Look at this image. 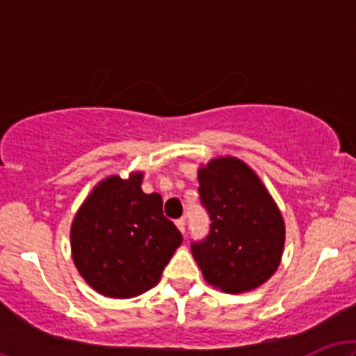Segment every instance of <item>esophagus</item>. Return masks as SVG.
Returning a JSON list of instances; mask_svg holds the SVG:
<instances>
[{
  "label": "esophagus",
  "mask_w": 356,
  "mask_h": 356,
  "mask_svg": "<svg viewBox=\"0 0 356 356\" xmlns=\"http://www.w3.org/2000/svg\"><path fill=\"white\" fill-rule=\"evenodd\" d=\"M175 226H177V229L184 234V232H186V219H184V218L177 219V220H175Z\"/></svg>",
  "instance_id": "esophagus-1"
}]
</instances>
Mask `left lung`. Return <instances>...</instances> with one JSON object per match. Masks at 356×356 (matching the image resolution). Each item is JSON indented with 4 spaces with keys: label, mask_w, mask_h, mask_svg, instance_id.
I'll list each match as a JSON object with an SVG mask.
<instances>
[{
    "label": "left lung",
    "mask_w": 356,
    "mask_h": 356,
    "mask_svg": "<svg viewBox=\"0 0 356 356\" xmlns=\"http://www.w3.org/2000/svg\"><path fill=\"white\" fill-rule=\"evenodd\" d=\"M197 179L211 227L191 251L204 280L231 295L266 283L280 266L284 222L264 184L236 157L212 159Z\"/></svg>",
    "instance_id": "obj_1"
}]
</instances>
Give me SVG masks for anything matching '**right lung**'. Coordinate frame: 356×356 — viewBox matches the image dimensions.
<instances>
[{
  "instance_id": "obj_1",
  "label": "right lung",
  "mask_w": 356,
  "mask_h": 356,
  "mask_svg": "<svg viewBox=\"0 0 356 356\" xmlns=\"http://www.w3.org/2000/svg\"><path fill=\"white\" fill-rule=\"evenodd\" d=\"M142 172L110 175L81 204L72 222L76 269L100 295L134 298L161 280L182 234L162 212L157 192L140 189Z\"/></svg>"
}]
</instances>
